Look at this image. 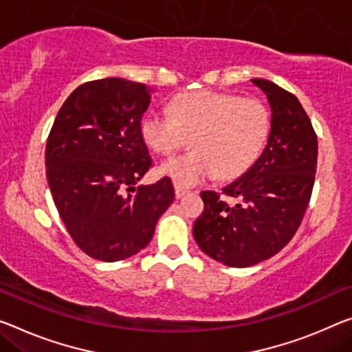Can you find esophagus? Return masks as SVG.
<instances>
[{
  "label": "esophagus",
  "mask_w": 352,
  "mask_h": 352,
  "mask_svg": "<svg viewBox=\"0 0 352 352\" xmlns=\"http://www.w3.org/2000/svg\"><path fill=\"white\" fill-rule=\"evenodd\" d=\"M187 193V190H186V188H182V187H175V195H176V198H182L184 197V195H186Z\"/></svg>",
  "instance_id": "1"
}]
</instances>
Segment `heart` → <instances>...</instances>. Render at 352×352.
<instances>
[{"label":"heart","mask_w":352,"mask_h":352,"mask_svg":"<svg viewBox=\"0 0 352 352\" xmlns=\"http://www.w3.org/2000/svg\"><path fill=\"white\" fill-rule=\"evenodd\" d=\"M270 131V113L258 99L198 89L176 96L170 115L146 113L140 124L144 144L171 154L190 138L192 153L164 162L159 173L177 187H195L217 175L236 179L255 164Z\"/></svg>","instance_id":"heart-1"}]
</instances>
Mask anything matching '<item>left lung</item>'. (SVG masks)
Instances as JSON below:
<instances>
[{"mask_svg":"<svg viewBox=\"0 0 352 352\" xmlns=\"http://www.w3.org/2000/svg\"><path fill=\"white\" fill-rule=\"evenodd\" d=\"M267 97L270 132L258 160L239 179L217 192H201L204 210L195 220L198 247L230 267H248L278 253L296 234L315 182L318 138L294 94L253 78Z\"/></svg>","mask_w":352,"mask_h":352,"instance_id":"1","label":"left lung"}]
</instances>
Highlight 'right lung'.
I'll list each match as a JSON object with an SVG mask.
<instances>
[{"mask_svg":"<svg viewBox=\"0 0 352 352\" xmlns=\"http://www.w3.org/2000/svg\"><path fill=\"white\" fill-rule=\"evenodd\" d=\"M151 93L116 77L80 85L48 135L47 181L59 217L75 244L100 261L143 250L175 199L170 177L135 187L153 165L140 133Z\"/></svg>","mask_w":352,"mask_h":352,"instance_id":"1","label":"right lung"}]
</instances>
